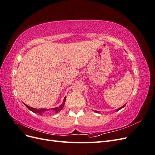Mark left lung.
<instances>
[{"instance_id": "8db88e82", "label": "left lung", "mask_w": 155, "mask_h": 155, "mask_svg": "<svg viewBox=\"0 0 155 155\" xmlns=\"http://www.w3.org/2000/svg\"><path fill=\"white\" fill-rule=\"evenodd\" d=\"M125 105H124V106H122V107H120V108H119V109H117V110H120L121 109H122V108H124V107H125ZM96 112H98V111H96Z\"/></svg>"}]
</instances>
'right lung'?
I'll list each match as a JSON object with an SVG mask.
<instances>
[{"mask_svg":"<svg viewBox=\"0 0 155 155\" xmlns=\"http://www.w3.org/2000/svg\"><path fill=\"white\" fill-rule=\"evenodd\" d=\"M65 100H66V97L64 98L63 102V104L61 105L59 107H55V108H54V109H51V110H54L55 112H56V113H58V112H59L63 108V107L64 105V104H65ZM25 105H26V107L28 108V109L30 110L31 111L35 112V113H38L39 114H41L42 113H43V112H44L45 111L48 110V109H35V108H32V107H31L28 105H27L26 104H25Z\"/></svg>","mask_w":155,"mask_h":155,"instance_id":"right-lung-1","label":"right lung"}]
</instances>
